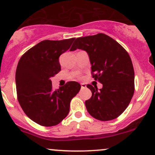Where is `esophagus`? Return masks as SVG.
Wrapping results in <instances>:
<instances>
[{
  "label": "esophagus",
  "mask_w": 155,
  "mask_h": 155,
  "mask_svg": "<svg viewBox=\"0 0 155 155\" xmlns=\"http://www.w3.org/2000/svg\"><path fill=\"white\" fill-rule=\"evenodd\" d=\"M86 87H87L86 84H84V83H81V89L86 88Z\"/></svg>",
  "instance_id": "obj_1"
}]
</instances>
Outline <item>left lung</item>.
Masks as SVG:
<instances>
[{
    "mask_svg": "<svg viewBox=\"0 0 155 155\" xmlns=\"http://www.w3.org/2000/svg\"><path fill=\"white\" fill-rule=\"evenodd\" d=\"M76 49L87 52L94 79L103 84L102 89L87 84L92 97L85 101L92 117L101 121L116 119L123 113L135 90L134 69L127 51L104 33L77 38L70 51Z\"/></svg>",
    "mask_w": 155,
    "mask_h": 155,
    "instance_id": "1",
    "label": "left lung"
}]
</instances>
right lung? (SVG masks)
I'll use <instances>...</instances> for the list:
<instances>
[{"label": "right lung", "instance_id": "obj_1", "mask_svg": "<svg viewBox=\"0 0 155 155\" xmlns=\"http://www.w3.org/2000/svg\"><path fill=\"white\" fill-rule=\"evenodd\" d=\"M74 38L44 40L21 57L16 71L17 99L25 114L40 125H57L69 113L71 101L81 85L68 81L53 90L51 77L61 70L59 57L71 47Z\"/></svg>", "mask_w": 155, "mask_h": 155}]
</instances>
